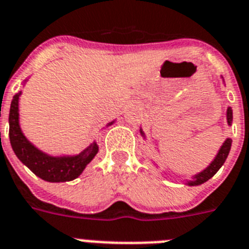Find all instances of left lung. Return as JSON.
Instances as JSON below:
<instances>
[{"mask_svg":"<svg viewBox=\"0 0 249 249\" xmlns=\"http://www.w3.org/2000/svg\"><path fill=\"white\" fill-rule=\"evenodd\" d=\"M227 123L229 126H231V123H233V111H231V107L227 108ZM141 134H142V137L145 139V135H144V133L142 129H141ZM231 138H227L224 143H223V145L220 147V149H219V152L216 153V156H215V158L212 160V163L209 164L205 170H202L201 172L194 175V176L191 177V179H186L185 185L199 186V185H201V183L206 182L208 179L212 178L215 173L220 170V167L224 164L228 154H229V150H231Z\"/></svg>","mask_w":249,"mask_h":249,"instance_id":"left-lung-1","label":"left lung"}]
</instances>
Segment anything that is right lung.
I'll list each match as a JSON object with an SVG mask.
<instances>
[{
    "mask_svg": "<svg viewBox=\"0 0 249 249\" xmlns=\"http://www.w3.org/2000/svg\"><path fill=\"white\" fill-rule=\"evenodd\" d=\"M26 79L24 81V85ZM22 91L14 96L10 106V115H8V124H10V143L14 149L15 154L21 160L25 166L37 177H40L48 182H67L73 181L81 176L85 171L86 166L95 158L99 152V145L96 142L91 143L89 147L83 149L81 153L73 156H52L29 141L22 133L20 126V114H18V100ZM115 123L111 121L106 126H110Z\"/></svg>",
    "mask_w": 249,
    "mask_h": 249,
    "instance_id": "1",
    "label": "right lung"
}]
</instances>
